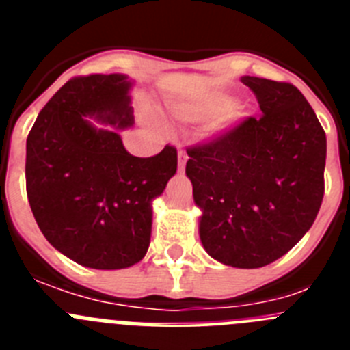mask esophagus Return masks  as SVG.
Wrapping results in <instances>:
<instances>
[{"instance_id":"obj_1","label":"esophagus","mask_w":350,"mask_h":350,"mask_svg":"<svg viewBox=\"0 0 350 350\" xmlns=\"http://www.w3.org/2000/svg\"><path fill=\"white\" fill-rule=\"evenodd\" d=\"M185 163H187V154L182 150V148H178V170H184L185 168Z\"/></svg>"}]
</instances>
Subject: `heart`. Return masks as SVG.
I'll list each match as a JSON object with an SVG mask.
<instances>
[{
  "mask_svg": "<svg viewBox=\"0 0 350 350\" xmlns=\"http://www.w3.org/2000/svg\"><path fill=\"white\" fill-rule=\"evenodd\" d=\"M234 105V98L231 96H213L210 100L203 101L202 105H196L194 108H187V110H178V116L185 120H203L210 119V117H217L231 110Z\"/></svg>",
  "mask_w": 350,
  "mask_h": 350,
  "instance_id": "obj_1",
  "label": "heart"
}]
</instances>
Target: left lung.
<instances>
[{"mask_svg": "<svg viewBox=\"0 0 350 350\" xmlns=\"http://www.w3.org/2000/svg\"><path fill=\"white\" fill-rule=\"evenodd\" d=\"M262 116L187 150L200 238L222 265L261 268L310 230L324 196L326 133L286 82L242 77Z\"/></svg>", "mask_w": 350, "mask_h": 350, "instance_id": "obj_1", "label": "left lung"}]
</instances>
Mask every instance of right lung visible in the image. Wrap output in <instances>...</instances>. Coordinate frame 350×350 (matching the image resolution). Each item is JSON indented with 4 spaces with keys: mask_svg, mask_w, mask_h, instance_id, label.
Instances as JSON below:
<instances>
[{
    "mask_svg": "<svg viewBox=\"0 0 350 350\" xmlns=\"http://www.w3.org/2000/svg\"><path fill=\"white\" fill-rule=\"evenodd\" d=\"M133 80L79 77L55 92L26 142V189L40 231L61 254L94 270L133 267L147 254L152 202L177 172V150L135 157L119 129L135 122ZM92 120L116 127L98 129Z\"/></svg>",
    "mask_w": 350,
    "mask_h": 350,
    "instance_id": "obj_1",
    "label": "right lung"
}]
</instances>
